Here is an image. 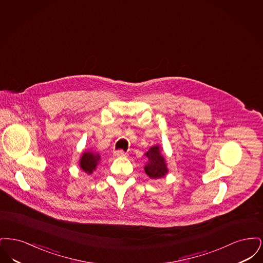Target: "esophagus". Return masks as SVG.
I'll list each match as a JSON object with an SVG mask.
<instances>
[{
	"label": "esophagus",
	"instance_id": "34e87169",
	"mask_svg": "<svg viewBox=\"0 0 263 263\" xmlns=\"http://www.w3.org/2000/svg\"><path fill=\"white\" fill-rule=\"evenodd\" d=\"M113 155H114L115 157H124L126 155V153L123 150H117L113 153Z\"/></svg>",
	"mask_w": 263,
	"mask_h": 263
}]
</instances>
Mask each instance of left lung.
Segmentation results:
<instances>
[{
    "mask_svg": "<svg viewBox=\"0 0 263 263\" xmlns=\"http://www.w3.org/2000/svg\"><path fill=\"white\" fill-rule=\"evenodd\" d=\"M145 155L149 160L148 163L145 165V172L151 178H160L167 174L164 158L161 155L160 148L158 146L152 147Z\"/></svg>",
    "mask_w": 263,
    "mask_h": 263,
    "instance_id": "left-lung-1",
    "label": "left lung"
}]
</instances>
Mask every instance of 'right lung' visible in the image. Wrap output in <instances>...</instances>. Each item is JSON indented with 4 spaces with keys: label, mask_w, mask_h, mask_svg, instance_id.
Listing matches in <instances>:
<instances>
[{
    "label": "right lung",
    "mask_w": 263,
    "mask_h": 263,
    "mask_svg": "<svg viewBox=\"0 0 263 263\" xmlns=\"http://www.w3.org/2000/svg\"><path fill=\"white\" fill-rule=\"evenodd\" d=\"M100 161V156L99 155H93L92 153L86 152L83 154V157L81 158V162H80V166L81 168L88 173L91 174L93 170H96V166Z\"/></svg>",
    "instance_id": "right-lung-1"
}]
</instances>
